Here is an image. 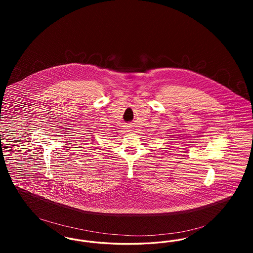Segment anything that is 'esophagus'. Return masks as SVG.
Instances as JSON below:
<instances>
[{
  "mask_svg": "<svg viewBox=\"0 0 253 253\" xmlns=\"http://www.w3.org/2000/svg\"><path fill=\"white\" fill-rule=\"evenodd\" d=\"M127 127H131V125H130V124H129V126H127Z\"/></svg>",
  "mask_w": 253,
  "mask_h": 253,
  "instance_id": "obj_1",
  "label": "esophagus"
}]
</instances>
